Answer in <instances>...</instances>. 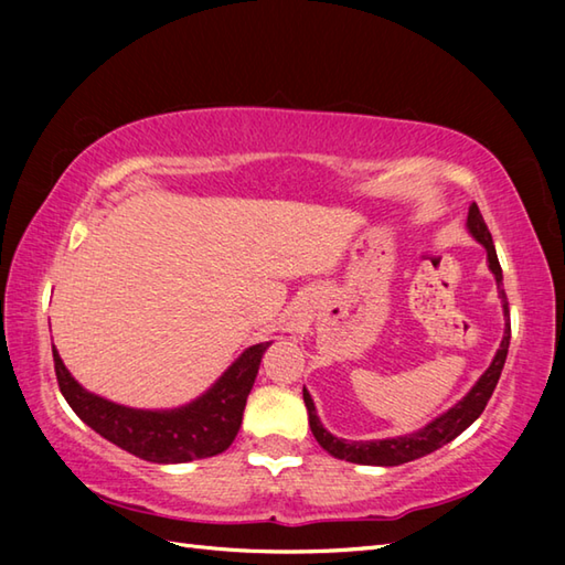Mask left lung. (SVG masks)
<instances>
[{"mask_svg": "<svg viewBox=\"0 0 565 565\" xmlns=\"http://www.w3.org/2000/svg\"><path fill=\"white\" fill-rule=\"evenodd\" d=\"M466 227L476 243H481L486 247L488 269L495 276L498 296L502 303V316H505V332H502L500 350L495 352L493 362H490V366L483 371V376L473 383V388L468 391L459 403L451 405L447 413H441L435 419H429L425 427H419L417 431H411V435L388 437V439L350 441V439H340V437L330 435V431L320 423L313 398H310V393L303 388V403L308 407L310 431H313V437L318 439L320 447L326 449L330 456H334V459H344L350 463H362V466H401L407 461H415V459H419V456L437 451L439 447H444V444H449L451 439L459 437L461 431L466 427H471L486 411L490 395H493V391L498 386V379L502 374V366H505L508 350H510V308H508L505 289H502V269H500L498 252L493 245V235H490L483 215H481V211H478L476 203L468 206Z\"/></svg>", "mask_w": 565, "mask_h": 565, "instance_id": "obj_1", "label": "left lung"}]
</instances>
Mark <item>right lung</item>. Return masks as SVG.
Here are the masks:
<instances>
[{
  "instance_id": "add662e5",
  "label": "right lung",
  "mask_w": 565,
  "mask_h": 565,
  "mask_svg": "<svg viewBox=\"0 0 565 565\" xmlns=\"http://www.w3.org/2000/svg\"><path fill=\"white\" fill-rule=\"evenodd\" d=\"M269 344L259 342L247 347L206 393L170 411H140L82 388L55 347L53 362L60 393L82 423H87L97 435L142 461L186 463L209 459L231 447L243 425L247 395Z\"/></svg>"
}]
</instances>
